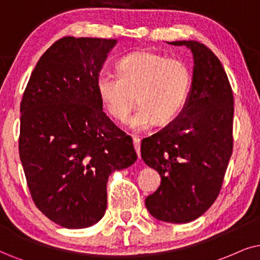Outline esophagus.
I'll return each mask as SVG.
<instances>
[{
    "label": "esophagus",
    "mask_w": 260,
    "mask_h": 260,
    "mask_svg": "<svg viewBox=\"0 0 260 260\" xmlns=\"http://www.w3.org/2000/svg\"><path fill=\"white\" fill-rule=\"evenodd\" d=\"M140 139L138 137H133V145L136 149V152L138 154V158H140Z\"/></svg>",
    "instance_id": "esophagus-1"
}]
</instances>
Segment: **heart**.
<instances>
[{"mask_svg": "<svg viewBox=\"0 0 260 260\" xmlns=\"http://www.w3.org/2000/svg\"><path fill=\"white\" fill-rule=\"evenodd\" d=\"M116 74L101 72L96 91L102 107L113 119L127 120L137 101L140 104L129 127L141 132L152 124L168 123L188 100L192 74L185 62L144 50L124 55L115 64Z\"/></svg>", "mask_w": 260, "mask_h": 260, "instance_id": "obj_1", "label": "heart"}]
</instances>
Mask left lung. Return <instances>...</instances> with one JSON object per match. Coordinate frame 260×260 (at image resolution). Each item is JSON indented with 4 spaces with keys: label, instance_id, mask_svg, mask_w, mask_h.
I'll use <instances>...</instances> for the list:
<instances>
[{
    "label": "left lung",
    "instance_id": "8db88e82",
    "mask_svg": "<svg viewBox=\"0 0 260 260\" xmlns=\"http://www.w3.org/2000/svg\"><path fill=\"white\" fill-rule=\"evenodd\" d=\"M193 56L192 86L175 120L141 141V158L160 185L145 199L150 215L167 223L197 219L218 197L233 152L234 98L221 62L196 41L167 42Z\"/></svg>",
    "mask_w": 260,
    "mask_h": 260
}]
</instances>
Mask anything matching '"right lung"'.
Instances as JSON below:
<instances>
[{
	"label": "right lung",
	"mask_w": 260,
	"mask_h": 260,
	"mask_svg": "<svg viewBox=\"0 0 260 260\" xmlns=\"http://www.w3.org/2000/svg\"><path fill=\"white\" fill-rule=\"evenodd\" d=\"M116 39L64 37L36 64L20 104L19 154L36 206L68 229L96 224L111 173L137 160L103 113L96 78Z\"/></svg>",
	"instance_id": "obj_1"
}]
</instances>
